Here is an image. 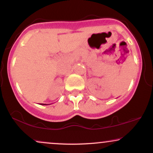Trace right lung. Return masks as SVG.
<instances>
[{
    "instance_id": "right-lung-1",
    "label": "right lung",
    "mask_w": 153,
    "mask_h": 153,
    "mask_svg": "<svg viewBox=\"0 0 153 153\" xmlns=\"http://www.w3.org/2000/svg\"><path fill=\"white\" fill-rule=\"evenodd\" d=\"M41 105H46V104H41Z\"/></svg>"
}]
</instances>
